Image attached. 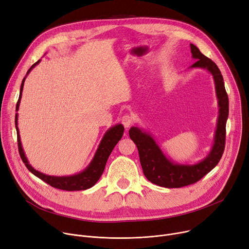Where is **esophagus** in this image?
<instances>
[{"instance_id": "1", "label": "esophagus", "mask_w": 249, "mask_h": 249, "mask_svg": "<svg viewBox=\"0 0 249 249\" xmlns=\"http://www.w3.org/2000/svg\"><path fill=\"white\" fill-rule=\"evenodd\" d=\"M121 121L125 128H129L133 124V117L131 115H124L121 118Z\"/></svg>"}]
</instances>
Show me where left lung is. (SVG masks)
<instances>
[{
	"label": "left lung",
	"mask_w": 249,
	"mask_h": 249,
	"mask_svg": "<svg viewBox=\"0 0 249 249\" xmlns=\"http://www.w3.org/2000/svg\"><path fill=\"white\" fill-rule=\"evenodd\" d=\"M191 53L196 61L191 66L209 71L214 80L215 93L218 100V118L214 134V143L210 154L197 164H175L164 155L150 134L138 127H131L129 135L136 144L140 163L145 177L151 183L164 188H182L196 183L210 173L219 162L225 146V126L229 117V96L225 91L223 77L217 65L191 43Z\"/></svg>",
	"instance_id": "8db88e82"
}]
</instances>
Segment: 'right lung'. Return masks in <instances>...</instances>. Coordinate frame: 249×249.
Returning a JSON list of instances; mask_svg holds the SVG:
<instances>
[{
  "mask_svg": "<svg viewBox=\"0 0 249 249\" xmlns=\"http://www.w3.org/2000/svg\"><path fill=\"white\" fill-rule=\"evenodd\" d=\"M40 61L37 60L36 63H34L31 69L28 71L27 75L31 72V71L34 69V67L38 64ZM26 75V77H27ZM26 77H24L20 84V89H19V96H18V100L17 102V106H16V111L18 110L19 107V102H20V98H21V92H22V88H24V83H25V79ZM15 123H16V129H17V137H18V153L19 156L21 158L22 162L26 165V167L28 168V170L33 173L35 176H36L37 178H39L40 179H42L43 182H46L47 184H49L50 186L58 189V190H63V191H83V190H87L89 188L93 187L97 180L100 178L104 169H105V165L106 162L108 160V158L112 152V150L114 149L115 145L119 142V140L122 138L123 136V132H124V127L121 124H117L115 126L111 127L110 129H108L106 131V133L104 134V136L98 146V149L93 157L92 161L90 162V164L88 165V167L82 171L81 173H78L76 175L73 176H69V177H54V176H48L46 174H42L36 170H35L30 164L29 161L27 159V157L25 155L24 150H22L21 147V143H20V138H19V132H18V113H16V119H15Z\"/></svg>",
  "mask_w": 249,
  "mask_h": 249,
  "instance_id": "1",
  "label": "right lung"
}]
</instances>
